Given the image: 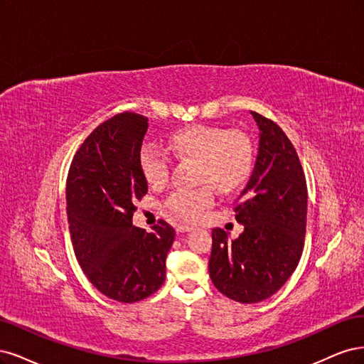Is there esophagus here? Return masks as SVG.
Segmentation results:
<instances>
[{
  "instance_id": "esophagus-1",
  "label": "esophagus",
  "mask_w": 364,
  "mask_h": 364,
  "mask_svg": "<svg viewBox=\"0 0 364 364\" xmlns=\"http://www.w3.org/2000/svg\"><path fill=\"white\" fill-rule=\"evenodd\" d=\"M193 230V227H189V225H178L177 227V231L178 232H189V231H192Z\"/></svg>"
}]
</instances>
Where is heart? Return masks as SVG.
Instances as JSON below:
<instances>
[{"mask_svg": "<svg viewBox=\"0 0 364 364\" xmlns=\"http://www.w3.org/2000/svg\"><path fill=\"white\" fill-rule=\"evenodd\" d=\"M168 146L181 160H196L198 183H210L195 191H173L166 199L169 212L184 220H196L213 204V187L228 193L248 180L252 169V148L248 137L225 128L192 125L175 132ZM139 168L151 186L168 180L169 159L154 144H145L139 152Z\"/></svg>", "mask_w": 364, "mask_h": 364, "instance_id": "heart-1", "label": "heart"}]
</instances>
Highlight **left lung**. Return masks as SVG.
Masks as SVG:
<instances>
[{
    "label": "left lung",
    "mask_w": 364,
    "mask_h": 364,
    "mask_svg": "<svg viewBox=\"0 0 364 364\" xmlns=\"http://www.w3.org/2000/svg\"><path fill=\"white\" fill-rule=\"evenodd\" d=\"M251 114L259 149L234 210L243 232L228 240L213 228L208 262L215 287L242 304L267 299L284 286L299 263L307 224V184L295 148L274 121Z\"/></svg>",
    "instance_id": "obj_1"
}]
</instances>
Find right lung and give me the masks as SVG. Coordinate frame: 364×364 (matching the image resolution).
<instances>
[{"label": "right lung", "instance_id": "obj_1", "mask_svg": "<svg viewBox=\"0 0 364 364\" xmlns=\"http://www.w3.org/2000/svg\"><path fill=\"white\" fill-rule=\"evenodd\" d=\"M148 119L121 113L93 130L75 152L66 181V213L77 260L102 295L132 304L157 291L166 277L175 230L165 220L133 225L146 195L139 168Z\"/></svg>", "mask_w": 364, "mask_h": 364}]
</instances>
